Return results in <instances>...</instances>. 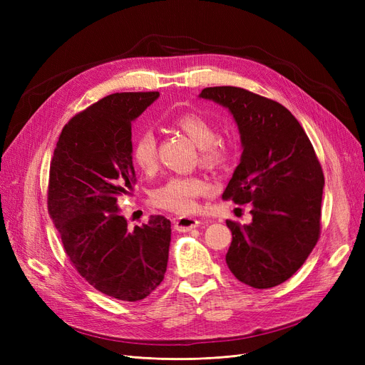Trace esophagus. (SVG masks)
<instances>
[{"mask_svg": "<svg viewBox=\"0 0 365 365\" xmlns=\"http://www.w3.org/2000/svg\"><path fill=\"white\" fill-rule=\"evenodd\" d=\"M200 224H201L200 219L189 217V216H180V217H176V220H175V230L181 231V233H187V231L200 227Z\"/></svg>", "mask_w": 365, "mask_h": 365, "instance_id": "1", "label": "esophagus"}]
</instances>
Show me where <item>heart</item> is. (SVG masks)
Here are the masks:
<instances>
[{"label":"heart","mask_w":365,"mask_h":365,"mask_svg":"<svg viewBox=\"0 0 365 365\" xmlns=\"http://www.w3.org/2000/svg\"><path fill=\"white\" fill-rule=\"evenodd\" d=\"M173 125L181 129L196 146H200V158L207 165H222L231 155L233 146L224 138H216V129L200 114L187 113L175 118ZM132 160L145 173H153L158 165L157 138L149 129H143L132 141ZM210 189L208 182L196 175H175L165 180L152 192V202L163 210L178 215L193 213L197 200Z\"/></svg>","instance_id":"heart-1"}]
</instances>
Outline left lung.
Here are the masks:
<instances>
[{"instance_id":"1","label":"left lung","mask_w":365,"mask_h":365,"mask_svg":"<svg viewBox=\"0 0 365 365\" xmlns=\"http://www.w3.org/2000/svg\"><path fill=\"white\" fill-rule=\"evenodd\" d=\"M230 109L239 126L240 164L222 200L251 204L252 222L227 220V264L256 289L274 288L300 269L322 233L324 175L311 140L279 102L237 86L200 94Z\"/></svg>"}]
</instances>
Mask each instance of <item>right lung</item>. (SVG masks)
<instances>
[{
	"mask_svg": "<svg viewBox=\"0 0 365 365\" xmlns=\"http://www.w3.org/2000/svg\"><path fill=\"white\" fill-rule=\"evenodd\" d=\"M158 96L115 93L88 106L63 126L50 164L48 215L63 251L93 288L123 302L146 298L168 268L170 220L129 230L118 208L137 181L132 120Z\"/></svg>",
	"mask_w": 365,
	"mask_h": 365,
	"instance_id": "right-lung-1",
	"label": "right lung"
}]
</instances>
